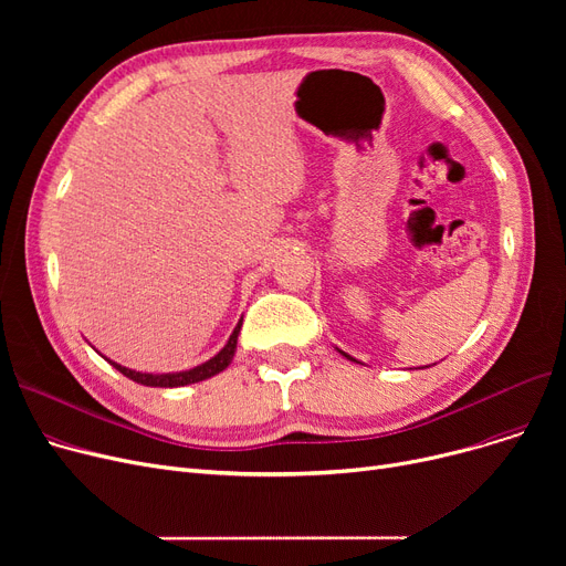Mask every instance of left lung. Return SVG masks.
<instances>
[{
  "label": "left lung",
  "mask_w": 566,
  "mask_h": 566,
  "mask_svg": "<svg viewBox=\"0 0 566 566\" xmlns=\"http://www.w3.org/2000/svg\"><path fill=\"white\" fill-rule=\"evenodd\" d=\"M337 350H339V355H344V358H346V360H350V363H358V360H355V358H350V355H348V353H344L342 348H337ZM433 365H436V363H433ZM433 365H427V367H433ZM427 367H422V369H427Z\"/></svg>",
  "instance_id": "8db88e82"
}]
</instances>
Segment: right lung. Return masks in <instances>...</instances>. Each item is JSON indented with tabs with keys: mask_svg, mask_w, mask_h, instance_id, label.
<instances>
[{
	"mask_svg": "<svg viewBox=\"0 0 566 566\" xmlns=\"http://www.w3.org/2000/svg\"><path fill=\"white\" fill-rule=\"evenodd\" d=\"M241 325H243V318L235 323L233 333L229 335V342L222 346L220 353L213 355L211 360H206V363H201V365H197V367H192V369H186V371L148 374V371H137V369L118 365V363L105 358V355H103V358H105L114 369H118L124 376H128L130 380H135V382H139V385H146V388H184V385H192V382L206 380V378H211V376H218L220 371H224V369L231 365L233 355H235L238 335H241Z\"/></svg>",
	"mask_w": 566,
	"mask_h": 566,
	"instance_id": "add662e5",
	"label": "right lung"
}]
</instances>
